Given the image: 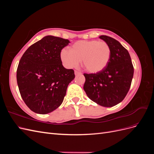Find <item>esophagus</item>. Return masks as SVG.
Segmentation results:
<instances>
[{
    "label": "esophagus",
    "mask_w": 154,
    "mask_h": 154,
    "mask_svg": "<svg viewBox=\"0 0 154 154\" xmlns=\"http://www.w3.org/2000/svg\"><path fill=\"white\" fill-rule=\"evenodd\" d=\"M74 74H75V75H76V76L79 75V74H82V73H81L80 72L77 71H74Z\"/></svg>",
    "instance_id": "34e87169"
}]
</instances>
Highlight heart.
<instances>
[{"label": "heart", "instance_id": "obj_1", "mask_svg": "<svg viewBox=\"0 0 154 154\" xmlns=\"http://www.w3.org/2000/svg\"><path fill=\"white\" fill-rule=\"evenodd\" d=\"M111 56L109 45L105 41L80 40L74 43L70 51L62 49L60 58L65 66L74 68L82 65L86 71L92 74L100 72L108 65Z\"/></svg>", "mask_w": 154, "mask_h": 154}]
</instances>
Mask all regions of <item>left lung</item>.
Returning <instances> with one entry per match:
<instances>
[{"instance_id": "left-lung-1", "label": "left lung", "mask_w": 154, "mask_h": 154, "mask_svg": "<svg viewBox=\"0 0 154 154\" xmlns=\"http://www.w3.org/2000/svg\"><path fill=\"white\" fill-rule=\"evenodd\" d=\"M100 38L106 42L111 49L107 66L96 74H84L83 89L87 96L97 104L105 107L122 102L130 89L134 67L128 51L118 40L106 35Z\"/></svg>"}]
</instances>
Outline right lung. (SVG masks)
I'll return each mask as SVG.
<instances>
[{"instance_id": "add662e5", "label": "right lung", "mask_w": 154, "mask_h": 154, "mask_svg": "<svg viewBox=\"0 0 154 154\" xmlns=\"http://www.w3.org/2000/svg\"><path fill=\"white\" fill-rule=\"evenodd\" d=\"M69 43L67 39L45 36L22 55L17 71V84L22 98L35 113L46 114L59 107L75 77L60 58L62 49Z\"/></svg>"}]
</instances>
